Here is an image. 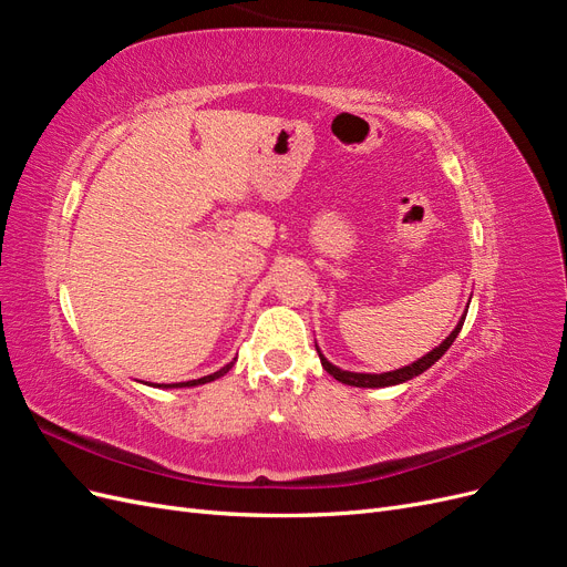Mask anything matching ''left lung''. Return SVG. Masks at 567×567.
Listing matches in <instances>:
<instances>
[{
    "label": "left lung",
    "mask_w": 567,
    "mask_h": 567,
    "mask_svg": "<svg viewBox=\"0 0 567 567\" xmlns=\"http://www.w3.org/2000/svg\"><path fill=\"white\" fill-rule=\"evenodd\" d=\"M463 321H466V315L461 317V321L456 323V329L450 333V338H444V340L440 342V348L431 350V352H427L425 357H421L419 362H414V364L402 367V369H398V371H388V373H354V371H342V369L333 367V364L329 362V359H326V357L319 352V348H317V352H319V359H321V367H323L326 371H329L336 381L346 383V385H354V388H388V385H398V383L411 381V379H414V375L423 373L425 369H431V367L437 362V359L452 348V342L456 340Z\"/></svg>",
    "instance_id": "obj_1"
}]
</instances>
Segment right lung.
I'll list each match as a JSON object with an SVG mask.
<instances>
[{"label": "right lung", "instance_id": "1", "mask_svg": "<svg viewBox=\"0 0 567 567\" xmlns=\"http://www.w3.org/2000/svg\"><path fill=\"white\" fill-rule=\"evenodd\" d=\"M231 367H234V362H229L227 367H221L219 371H215V373H210V375H203V379H198V381H186V383H169V385H158V388H192V385H203V383H210V381L219 379V375H225V373H227Z\"/></svg>", "mask_w": 567, "mask_h": 567}]
</instances>
